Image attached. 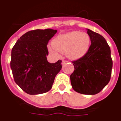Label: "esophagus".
<instances>
[{
    "label": "esophagus",
    "mask_w": 121,
    "mask_h": 121,
    "mask_svg": "<svg viewBox=\"0 0 121 121\" xmlns=\"http://www.w3.org/2000/svg\"><path fill=\"white\" fill-rule=\"evenodd\" d=\"M66 62H67V60H62V65H64V64L66 63Z\"/></svg>",
    "instance_id": "34e87169"
}]
</instances>
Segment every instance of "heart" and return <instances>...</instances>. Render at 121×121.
Masks as SVG:
<instances>
[{
  "mask_svg": "<svg viewBox=\"0 0 121 121\" xmlns=\"http://www.w3.org/2000/svg\"><path fill=\"white\" fill-rule=\"evenodd\" d=\"M91 38L86 33L73 31L58 35L54 38L48 49L52 54L59 55L60 52L67 54L71 59H81L89 51Z\"/></svg>",
  "mask_w": 121,
  "mask_h": 121,
  "instance_id": "heart-1",
  "label": "heart"
}]
</instances>
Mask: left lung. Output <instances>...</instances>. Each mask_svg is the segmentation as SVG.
<instances>
[{
    "mask_svg": "<svg viewBox=\"0 0 121 121\" xmlns=\"http://www.w3.org/2000/svg\"><path fill=\"white\" fill-rule=\"evenodd\" d=\"M91 45L84 57L73 62L74 71L70 76L72 88L84 95L99 93L108 83L112 69L110 48L102 35L88 29Z\"/></svg>",
    "mask_w": 121,
    "mask_h": 121,
    "instance_id": "left-lung-1",
    "label": "left lung"
}]
</instances>
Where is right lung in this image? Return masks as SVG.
I'll use <instances>...</instances> for the list:
<instances>
[{
    "mask_svg": "<svg viewBox=\"0 0 121 121\" xmlns=\"http://www.w3.org/2000/svg\"><path fill=\"white\" fill-rule=\"evenodd\" d=\"M57 31L52 29L30 31L21 36L13 47L11 59L13 77L28 94L48 91L61 69V60L50 63L47 59V45Z\"/></svg>",
    "mask_w": 121,
    "mask_h": 121,
    "instance_id": "right-lung-1",
    "label": "right lung"
}]
</instances>
